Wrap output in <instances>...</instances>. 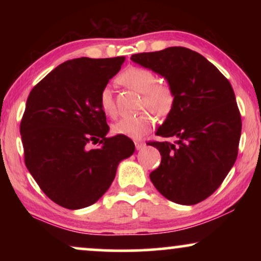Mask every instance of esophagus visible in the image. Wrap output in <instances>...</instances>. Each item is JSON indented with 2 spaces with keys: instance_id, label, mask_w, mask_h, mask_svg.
Masks as SVG:
<instances>
[{
  "instance_id": "esophagus-1",
  "label": "esophagus",
  "mask_w": 261,
  "mask_h": 261,
  "mask_svg": "<svg viewBox=\"0 0 261 261\" xmlns=\"http://www.w3.org/2000/svg\"><path fill=\"white\" fill-rule=\"evenodd\" d=\"M134 144H135V148L137 149H140V148H142L145 146V142L142 141V140H134Z\"/></svg>"
}]
</instances>
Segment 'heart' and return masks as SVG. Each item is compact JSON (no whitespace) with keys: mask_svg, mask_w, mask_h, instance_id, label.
Returning a JSON list of instances; mask_svg holds the SVG:
<instances>
[{"mask_svg":"<svg viewBox=\"0 0 261 261\" xmlns=\"http://www.w3.org/2000/svg\"><path fill=\"white\" fill-rule=\"evenodd\" d=\"M119 82L124 87L142 95L141 108L149 109L156 116L165 117L172 112L176 105V91L167 81L156 80L151 69L129 66L120 73ZM99 107L110 117L116 116L117 110L113 91L105 87L99 92ZM154 126V119L149 113L137 116H126L113 124V133L129 138H140Z\"/></svg>","mask_w":261,"mask_h":261,"instance_id":"b5f03b06","label":"heart"}]
</instances>
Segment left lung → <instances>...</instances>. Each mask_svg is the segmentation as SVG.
<instances>
[{
    "label": "left lung",
    "mask_w": 261,
    "mask_h": 261,
    "mask_svg": "<svg viewBox=\"0 0 261 261\" xmlns=\"http://www.w3.org/2000/svg\"><path fill=\"white\" fill-rule=\"evenodd\" d=\"M139 65L162 74L176 91V105L148 141L162 163L149 174L164 197L192 205L217 190L239 152L241 115L229 81L199 53L187 47L133 55Z\"/></svg>",
    "instance_id": "8db88e82"
}]
</instances>
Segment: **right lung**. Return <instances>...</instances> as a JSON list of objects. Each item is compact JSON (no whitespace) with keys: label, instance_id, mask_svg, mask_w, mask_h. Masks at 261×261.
<instances>
[{"label":"right lung","instance_id":"right-lung-1","mask_svg":"<svg viewBox=\"0 0 261 261\" xmlns=\"http://www.w3.org/2000/svg\"><path fill=\"white\" fill-rule=\"evenodd\" d=\"M124 57L67 60L32 89L20 133L24 164L49 199L66 209L97 202L112 185L121 160L134 153L124 135L109 130L99 92ZM99 142V148L88 145Z\"/></svg>","mask_w":261,"mask_h":261}]
</instances>
